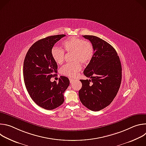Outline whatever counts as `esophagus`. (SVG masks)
Masks as SVG:
<instances>
[{"label":"esophagus","mask_w":146,"mask_h":146,"mask_svg":"<svg viewBox=\"0 0 146 146\" xmlns=\"http://www.w3.org/2000/svg\"><path fill=\"white\" fill-rule=\"evenodd\" d=\"M69 80H70V83H72V82L74 81V80H73V79H72V78H70Z\"/></svg>","instance_id":"esophagus-1"}]
</instances>
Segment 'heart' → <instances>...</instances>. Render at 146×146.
I'll return each mask as SVG.
<instances>
[{
    "label": "heart",
    "instance_id": "heart-1",
    "mask_svg": "<svg viewBox=\"0 0 146 146\" xmlns=\"http://www.w3.org/2000/svg\"><path fill=\"white\" fill-rule=\"evenodd\" d=\"M64 50L68 52H73L72 63L68 64L60 69V73L68 77L74 78L81 69L79 62L87 64L91 60L94 55V48L91 43L84 40L71 37L62 44ZM51 55L57 64L63 63L65 52L62 49L54 47L51 50Z\"/></svg>",
    "mask_w": 146,
    "mask_h": 146
}]
</instances>
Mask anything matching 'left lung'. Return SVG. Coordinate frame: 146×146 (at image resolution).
Returning <instances> with one entry per match:
<instances>
[{
	"instance_id": "obj_1",
	"label": "left lung",
	"mask_w": 146,
	"mask_h": 146,
	"mask_svg": "<svg viewBox=\"0 0 146 146\" xmlns=\"http://www.w3.org/2000/svg\"><path fill=\"white\" fill-rule=\"evenodd\" d=\"M83 37L91 41L94 55L83 72L90 79L80 80L78 95L83 105L98 111L109 106L117 95L121 82V64L115 50L106 41L95 36Z\"/></svg>"
}]
</instances>
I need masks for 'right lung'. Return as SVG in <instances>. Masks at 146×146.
Masks as SVG:
<instances>
[{
  "label": "right lung",
  "mask_w": 146,
  "mask_h": 146,
  "mask_svg": "<svg viewBox=\"0 0 146 146\" xmlns=\"http://www.w3.org/2000/svg\"><path fill=\"white\" fill-rule=\"evenodd\" d=\"M65 36H51L37 41L28 51L24 62V80L31 98L38 106L48 110L64 103V93L69 86V80L65 76H60L58 82L50 81L58 69L51 55L52 48Z\"/></svg>",
  "instance_id": "right-lung-1"
}]
</instances>
